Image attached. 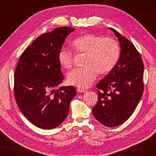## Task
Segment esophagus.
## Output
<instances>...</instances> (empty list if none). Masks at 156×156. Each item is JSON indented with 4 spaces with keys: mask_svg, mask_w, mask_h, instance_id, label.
<instances>
[{
    "mask_svg": "<svg viewBox=\"0 0 156 156\" xmlns=\"http://www.w3.org/2000/svg\"><path fill=\"white\" fill-rule=\"evenodd\" d=\"M77 91L78 92H80V93H84V92H87V90H86L85 89H84V88H78Z\"/></svg>",
    "mask_w": 156,
    "mask_h": 156,
    "instance_id": "obj_1",
    "label": "esophagus"
}]
</instances>
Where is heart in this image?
I'll return each instance as SVG.
<instances>
[{
    "instance_id": "b5f03b06",
    "label": "heart",
    "mask_w": 156,
    "mask_h": 156,
    "mask_svg": "<svg viewBox=\"0 0 156 156\" xmlns=\"http://www.w3.org/2000/svg\"><path fill=\"white\" fill-rule=\"evenodd\" d=\"M72 45L77 53L86 54L84 68H75L67 74L69 84L78 88H87L95 80L97 73L106 75L117 65L120 57V47L115 39L94 34H84L75 39ZM73 53L62 48L58 54V62L64 68H71Z\"/></svg>"
}]
</instances>
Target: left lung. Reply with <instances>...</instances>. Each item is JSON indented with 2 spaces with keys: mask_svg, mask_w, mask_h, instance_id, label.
Here are the masks:
<instances>
[{
  "mask_svg": "<svg viewBox=\"0 0 156 156\" xmlns=\"http://www.w3.org/2000/svg\"><path fill=\"white\" fill-rule=\"evenodd\" d=\"M120 57L113 69L98 82V101L92 108L94 118L109 127L123 123L133 113L144 92V63L133 44L115 29Z\"/></svg>",
  "mask_w": 156,
  "mask_h": 156,
  "instance_id": "obj_1",
  "label": "left lung"
}]
</instances>
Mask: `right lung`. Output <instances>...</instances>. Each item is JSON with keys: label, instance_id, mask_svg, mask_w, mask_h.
<instances>
[{"label": "right lung", "instance_id": "1", "mask_svg": "<svg viewBox=\"0 0 156 156\" xmlns=\"http://www.w3.org/2000/svg\"><path fill=\"white\" fill-rule=\"evenodd\" d=\"M75 29L55 28L35 39L23 53L15 73V97L20 110L36 127L52 129L67 117L76 95L73 86L55 90L64 80L58 54Z\"/></svg>", "mask_w": 156, "mask_h": 156}]
</instances>
